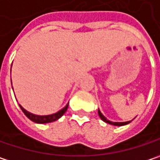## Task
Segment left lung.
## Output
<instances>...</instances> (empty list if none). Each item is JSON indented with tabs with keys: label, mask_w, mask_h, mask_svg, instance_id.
Returning a JSON list of instances; mask_svg holds the SVG:
<instances>
[{
	"label": "left lung",
	"mask_w": 160,
	"mask_h": 160,
	"mask_svg": "<svg viewBox=\"0 0 160 160\" xmlns=\"http://www.w3.org/2000/svg\"><path fill=\"white\" fill-rule=\"evenodd\" d=\"M98 115H99L100 118L103 120L104 122L108 123V124H110V125H114V126H124V125H127V124L130 123V121H127V122H111V121H109V120L107 119V118L102 115V113L100 112V110H99V109H98Z\"/></svg>",
	"instance_id": "obj_1"
}]
</instances>
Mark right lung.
<instances>
[{"mask_svg":"<svg viewBox=\"0 0 160 160\" xmlns=\"http://www.w3.org/2000/svg\"><path fill=\"white\" fill-rule=\"evenodd\" d=\"M19 107L21 108L22 111L24 113V115L28 118L29 119L32 120V122H35V123H38V124H46V123H51V122H53V121H56L57 119H59L63 114L66 112V110L68 108V104L63 109H61L60 111H58L57 113L52 114V115H48V116H37V115H33V114L28 112L27 110H25L21 105H19Z\"/></svg>","mask_w":160,"mask_h":160,"instance_id":"right-lung-1","label":"right lung"}]
</instances>
